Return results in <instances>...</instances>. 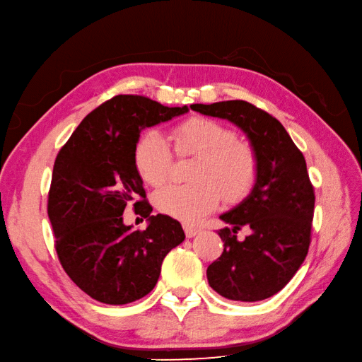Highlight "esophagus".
I'll use <instances>...</instances> for the list:
<instances>
[{"label":"esophagus","mask_w":362,"mask_h":362,"mask_svg":"<svg viewBox=\"0 0 362 362\" xmlns=\"http://www.w3.org/2000/svg\"><path fill=\"white\" fill-rule=\"evenodd\" d=\"M199 232H201L199 228H195V227H192V226H184V233H186V236H187V238L197 236Z\"/></svg>","instance_id":"1"}]
</instances>
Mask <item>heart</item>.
<instances>
[{"label": "heart", "instance_id": "b5f03b06", "mask_svg": "<svg viewBox=\"0 0 362 362\" xmlns=\"http://www.w3.org/2000/svg\"><path fill=\"white\" fill-rule=\"evenodd\" d=\"M175 152L197 155L189 184H170L153 193V204L161 214L184 223H197L210 214L224 197L235 202L252 190L258 175L253 147L236 139L223 122L206 117L184 119L173 129ZM134 163L139 178L160 186L170 172L172 151L158 130L143 132L134 147Z\"/></svg>", "mask_w": 362, "mask_h": 362}]
</instances>
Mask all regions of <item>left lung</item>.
<instances>
[{"mask_svg": "<svg viewBox=\"0 0 362 362\" xmlns=\"http://www.w3.org/2000/svg\"><path fill=\"white\" fill-rule=\"evenodd\" d=\"M202 115L233 122L257 153L258 175L250 193L221 218L224 252L207 267L210 287L232 301L270 298L293 278L310 245L315 193L304 155L272 115L243 100L193 104ZM249 226L251 235L235 233Z\"/></svg>", "mask_w": 362, "mask_h": 362, "instance_id": "1", "label": "left lung"}]
</instances>
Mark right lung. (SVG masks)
I'll return each instance as SVG.
<instances>
[{
	"label": "right lung",
	"instance_id": "right-lung-1",
	"mask_svg": "<svg viewBox=\"0 0 362 362\" xmlns=\"http://www.w3.org/2000/svg\"><path fill=\"white\" fill-rule=\"evenodd\" d=\"M187 112L117 95L87 115L57 156L47 202L55 249L69 278L96 301L121 305L151 293L165 255L186 238L176 219L151 215L134 147L141 130ZM134 200L146 231L122 221Z\"/></svg>",
	"mask_w": 362,
	"mask_h": 362
}]
</instances>
